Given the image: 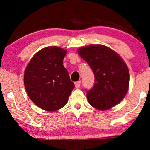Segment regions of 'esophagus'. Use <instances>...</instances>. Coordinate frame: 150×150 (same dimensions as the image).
Masks as SVG:
<instances>
[{
    "label": "esophagus",
    "mask_w": 150,
    "mask_h": 150,
    "mask_svg": "<svg viewBox=\"0 0 150 150\" xmlns=\"http://www.w3.org/2000/svg\"><path fill=\"white\" fill-rule=\"evenodd\" d=\"M81 86V81H77V82H75V87L76 88H79Z\"/></svg>",
    "instance_id": "obj_1"
}]
</instances>
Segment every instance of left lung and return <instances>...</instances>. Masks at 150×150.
Instances as JSON below:
<instances>
[{
	"instance_id": "left-lung-1",
	"label": "left lung",
	"mask_w": 150,
	"mask_h": 150,
	"mask_svg": "<svg viewBox=\"0 0 150 150\" xmlns=\"http://www.w3.org/2000/svg\"><path fill=\"white\" fill-rule=\"evenodd\" d=\"M78 53L95 75L93 87L87 90L90 104L105 110L120 103L129 84V69L122 59L113 50L98 44L81 48Z\"/></svg>"
}]
</instances>
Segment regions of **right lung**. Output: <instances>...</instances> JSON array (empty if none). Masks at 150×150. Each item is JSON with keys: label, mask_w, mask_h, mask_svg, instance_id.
<instances>
[{"label": "right lung", "mask_w": 150, "mask_h": 150, "mask_svg": "<svg viewBox=\"0 0 150 150\" xmlns=\"http://www.w3.org/2000/svg\"><path fill=\"white\" fill-rule=\"evenodd\" d=\"M65 50L50 47L31 59L24 74L25 90L33 102L48 111H55L68 101L74 83L62 64Z\"/></svg>", "instance_id": "add662e5"}]
</instances>
